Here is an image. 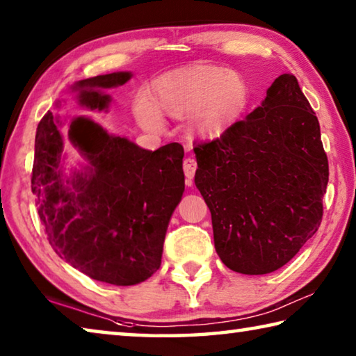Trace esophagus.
Here are the masks:
<instances>
[{"instance_id":"34e87169","label":"esophagus","mask_w":356,"mask_h":356,"mask_svg":"<svg viewBox=\"0 0 356 356\" xmlns=\"http://www.w3.org/2000/svg\"><path fill=\"white\" fill-rule=\"evenodd\" d=\"M196 168H197V163L193 156H186V159H184V172L186 177V185H191V180L195 177Z\"/></svg>"}]
</instances>
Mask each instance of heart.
I'll list each match as a JSON object with an SVG mask.
<instances>
[{"instance_id": "heart-1", "label": "heart", "mask_w": 356, "mask_h": 356, "mask_svg": "<svg viewBox=\"0 0 356 356\" xmlns=\"http://www.w3.org/2000/svg\"><path fill=\"white\" fill-rule=\"evenodd\" d=\"M152 97L154 104L146 97L135 104L136 119L143 127H160L159 108L172 118L190 114L188 127L193 134L215 140L242 118L250 102V86L237 72L200 64L160 76L152 86Z\"/></svg>"}]
</instances>
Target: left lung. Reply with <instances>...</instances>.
<instances>
[{
  "instance_id": "8db88e82",
  "label": "left lung",
  "mask_w": 356,
  "mask_h": 356,
  "mask_svg": "<svg viewBox=\"0 0 356 356\" xmlns=\"http://www.w3.org/2000/svg\"><path fill=\"white\" fill-rule=\"evenodd\" d=\"M195 154V184L227 268L272 273L317 232L328 159L316 113L293 75L276 78L261 106L222 136L197 144Z\"/></svg>"
}]
</instances>
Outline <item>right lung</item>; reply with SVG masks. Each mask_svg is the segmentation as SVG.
Listing matches in <instances>:
<instances>
[{
  "label": "right lung",
  "instance_id": "1",
  "mask_svg": "<svg viewBox=\"0 0 356 356\" xmlns=\"http://www.w3.org/2000/svg\"><path fill=\"white\" fill-rule=\"evenodd\" d=\"M130 72L76 81L80 104L105 110L110 95ZM61 120L51 111L35 131L31 190L42 225L56 254L89 278L134 286L150 278L161 252L174 209L185 190L184 147L171 143L146 150L113 136L89 118L70 122L69 140L88 166L63 172Z\"/></svg>",
  "mask_w": 356,
  "mask_h": 356
}]
</instances>
